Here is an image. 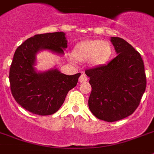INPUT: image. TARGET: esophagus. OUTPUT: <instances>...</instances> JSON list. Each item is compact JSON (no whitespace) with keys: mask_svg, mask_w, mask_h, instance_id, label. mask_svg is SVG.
Here are the masks:
<instances>
[{"mask_svg":"<svg viewBox=\"0 0 154 154\" xmlns=\"http://www.w3.org/2000/svg\"><path fill=\"white\" fill-rule=\"evenodd\" d=\"M88 81L87 76L85 74V73H82V75L80 76L79 77V82H85Z\"/></svg>","mask_w":154,"mask_h":154,"instance_id":"34e87169","label":"esophagus"}]
</instances>
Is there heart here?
<instances>
[{"label":"heart","mask_w":154,"mask_h":154,"mask_svg":"<svg viewBox=\"0 0 154 154\" xmlns=\"http://www.w3.org/2000/svg\"><path fill=\"white\" fill-rule=\"evenodd\" d=\"M113 52V48L107 41L94 39L79 42L75 45L72 55L79 61H86L90 60L91 65L95 67L103 66L109 61ZM74 58L70 56L71 61Z\"/></svg>","instance_id":"1"}]
</instances>
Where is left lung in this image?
Listing matches in <instances>:
<instances>
[{
  "instance_id": "obj_1",
  "label": "left lung",
  "mask_w": 154,
  "mask_h": 154,
  "mask_svg": "<svg viewBox=\"0 0 154 154\" xmlns=\"http://www.w3.org/2000/svg\"><path fill=\"white\" fill-rule=\"evenodd\" d=\"M116 57L107 64L85 70L92 87L89 108L98 119L115 122L132 115L146 88L141 56L131 44L111 37Z\"/></svg>"
}]
</instances>
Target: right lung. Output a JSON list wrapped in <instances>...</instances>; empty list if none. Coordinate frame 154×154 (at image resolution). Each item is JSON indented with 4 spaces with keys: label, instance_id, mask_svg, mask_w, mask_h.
<instances>
[{
    "label": "right lung",
    "instance_id": "obj_1",
    "mask_svg": "<svg viewBox=\"0 0 154 154\" xmlns=\"http://www.w3.org/2000/svg\"><path fill=\"white\" fill-rule=\"evenodd\" d=\"M67 43L64 32L46 33L29 38L15 51L9 69L10 90L26 111L38 116L56 113L68 92L77 85L81 73L69 76L57 69L37 72L34 68L38 51L49 50L63 55Z\"/></svg>",
    "mask_w": 154,
    "mask_h": 154
}]
</instances>
